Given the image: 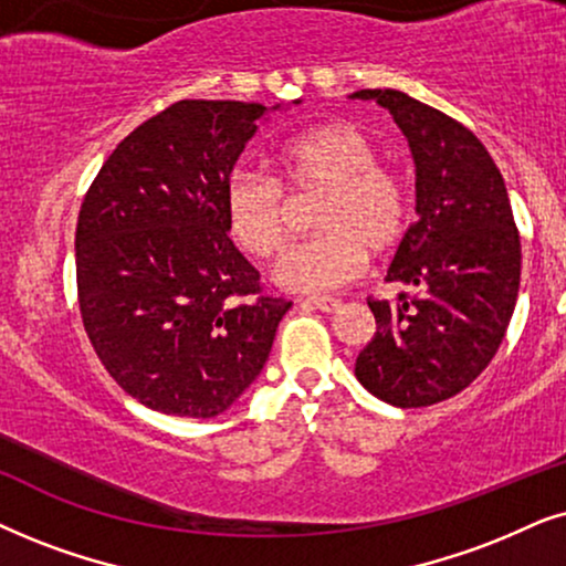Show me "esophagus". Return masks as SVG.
<instances>
[{
    "label": "esophagus",
    "instance_id": "obj_1",
    "mask_svg": "<svg viewBox=\"0 0 566 566\" xmlns=\"http://www.w3.org/2000/svg\"><path fill=\"white\" fill-rule=\"evenodd\" d=\"M305 305L318 307V311H323V313H336L338 307H342V300H336V297H307Z\"/></svg>",
    "mask_w": 566,
    "mask_h": 566
}]
</instances>
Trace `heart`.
<instances>
[{"instance_id": "obj_1", "label": "heart", "mask_w": 566, "mask_h": 566, "mask_svg": "<svg viewBox=\"0 0 566 566\" xmlns=\"http://www.w3.org/2000/svg\"><path fill=\"white\" fill-rule=\"evenodd\" d=\"M378 147L354 124H328L284 142L274 157L276 178L238 168L224 184L230 235L245 253L266 259L287 235L292 193L323 191L313 224L318 235L292 245L274 266L279 287L318 295L344 287L367 266V248L386 253L403 235L406 191L396 172L378 165Z\"/></svg>"}]
</instances>
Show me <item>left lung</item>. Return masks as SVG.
<instances>
[{
    "label": "left lung",
    "mask_w": 566,
    "mask_h": 566,
    "mask_svg": "<svg viewBox=\"0 0 566 566\" xmlns=\"http://www.w3.org/2000/svg\"><path fill=\"white\" fill-rule=\"evenodd\" d=\"M382 105L409 142L417 168V222L388 269V282L419 297L367 300L373 342L354 375L398 409L461 394L484 373L510 326L520 290V235L504 178L473 132L401 90H357Z\"/></svg>",
    "instance_id": "8db88e82"
}]
</instances>
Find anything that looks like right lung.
Here are the masks:
<instances>
[{"label": "right lung", "instance_id": "add662e5", "mask_svg": "<svg viewBox=\"0 0 566 566\" xmlns=\"http://www.w3.org/2000/svg\"><path fill=\"white\" fill-rule=\"evenodd\" d=\"M279 108L172 103L113 149L82 201V323L111 378L147 409L228 411L261 375L292 307L259 295V271L224 217V184Z\"/></svg>", "mask_w": 566, "mask_h": 566}]
</instances>
